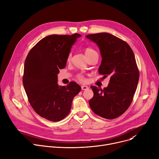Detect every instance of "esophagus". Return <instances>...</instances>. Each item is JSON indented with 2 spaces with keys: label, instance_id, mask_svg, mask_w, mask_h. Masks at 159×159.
Listing matches in <instances>:
<instances>
[{
  "label": "esophagus",
  "instance_id": "obj_1",
  "mask_svg": "<svg viewBox=\"0 0 159 159\" xmlns=\"http://www.w3.org/2000/svg\"><path fill=\"white\" fill-rule=\"evenodd\" d=\"M81 88H82V90H86V89H88L89 88H88L87 86H81Z\"/></svg>",
  "mask_w": 159,
  "mask_h": 159
}]
</instances>
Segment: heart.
<instances>
[{
  "label": "heart",
  "instance_id": "heart-1",
  "mask_svg": "<svg viewBox=\"0 0 159 159\" xmlns=\"http://www.w3.org/2000/svg\"><path fill=\"white\" fill-rule=\"evenodd\" d=\"M84 53H85V55H86L87 58H88L91 55H92L94 54L95 53H97L95 49H93V48H89V47L86 48L84 49ZM71 54L70 53V54L68 55V58H67V61H70V59H71ZM77 78H78L79 80H80L81 81H84V77H83L82 75H80V74H79V75H77Z\"/></svg>",
  "mask_w": 159,
  "mask_h": 159
}]
</instances>
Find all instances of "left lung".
<instances>
[{"label":"left lung","mask_w":159,"mask_h":159,"mask_svg":"<svg viewBox=\"0 0 159 159\" xmlns=\"http://www.w3.org/2000/svg\"><path fill=\"white\" fill-rule=\"evenodd\" d=\"M99 48L102 62L98 73L110 83L103 89L91 86L93 97L89 104L95 114L106 119L119 117L129 107L139 79L135 58L128 44L110 33L86 36Z\"/></svg>","instance_id":"8db88e82"}]
</instances>
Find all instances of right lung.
Masks as SVG:
<instances>
[{
    "mask_svg": "<svg viewBox=\"0 0 159 159\" xmlns=\"http://www.w3.org/2000/svg\"><path fill=\"white\" fill-rule=\"evenodd\" d=\"M80 36H47L31 49L25 60L22 82L28 101L34 111L48 120L64 119L70 112L74 97L81 90L75 82L66 86L57 84L59 69L66 67L71 48Z\"/></svg>",
    "mask_w": 159,
    "mask_h": 159,
    "instance_id": "right-lung-1",
    "label": "right lung"
}]
</instances>
